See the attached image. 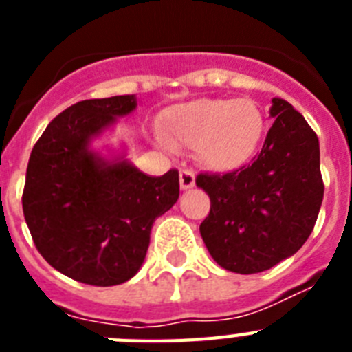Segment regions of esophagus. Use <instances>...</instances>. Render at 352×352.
<instances>
[{
    "label": "esophagus",
    "mask_w": 352,
    "mask_h": 352,
    "mask_svg": "<svg viewBox=\"0 0 352 352\" xmlns=\"http://www.w3.org/2000/svg\"><path fill=\"white\" fill-rule=\"evenodd\" d=\"M179 186L182 190H190L195 186V174L188 169H183L179 173Z\"/></svg>",
    "instance_id": "obj_1"
}]
</instances>
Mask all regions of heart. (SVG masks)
Wrapping results in <instances>:
<instances>
[{"label": "heart", "instance_id": "b5f03b06", "mask_svg": "<svg viewBox=\"0 0 352 352\" xmlns=\"http://www.w3.org/2000/svg\"><path fill=\"white\" fill-rule=\"evenodd\" d=\"M263 130V114L252 100L199 98L167 111L160 138L169 148H195L210 169L232 170L254 157Z\"/></svg>", "mask_w": 352, "mask_h": 352}]
</instances>
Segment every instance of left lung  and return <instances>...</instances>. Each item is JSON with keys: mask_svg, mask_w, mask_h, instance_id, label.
<instances>
[{"mask_svg": "<svg viewBox=\"0 0 352 352\" xmlns=\"http://www.w3.org/2000/svg\"><path fill=\"white\" fill-rule=\"evenodd\" d=\"M273 125L252 166L227 174H199L211 199L199 231L223 270L261 273L294 256L309 239L321 210L319 139L287 100L275 96Z\"/></svg>", "mask_w": 352, "mask_h": 352, "instance_id": "obj_1", "label": "left lung"}]
</instances>
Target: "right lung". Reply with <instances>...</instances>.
I'll list each match as a JSON object with an SVG mask.
<instances>
[{"label":"right lung","instance_id":"obj_1","mask_svg":"<svg viewBox=\"0 0 352 352\" xmlns=\"http://www.w3.org/2000/svg\"><path fill=\"white\" fill-rule=\"evenodd\" d=\"M135 95L82 100L47 125L31 151L23 211L42 257L89 285H118L141 270L155 220L179 197V174L141 173L125 144L96 148Z\"/></svg>","mask_w":352,"mask_h":352}]
</instances>
